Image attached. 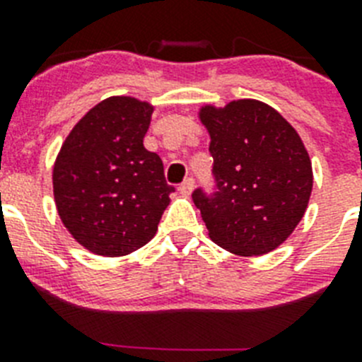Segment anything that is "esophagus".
Instances as JSON below:
<instances>
[{
  "label": "esophagus",
  "mask_w": 362,
  "mask_h": 362,
  "mask_svg": "<svg viewBox=\"0 0 362 362\" xmlns=\"http://www.w3.org/2000/svg\"><path fill=\"white\" fill-rule=\"evenodd\" d=\"M194 183H196V181H194V177H187L183 183L179 185V192H181L183 196H190L192 190H194Z\"/></svg>",
  "instance_id": "esophagus-1"
}]
</instances>
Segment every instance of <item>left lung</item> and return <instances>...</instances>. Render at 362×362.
<instances>
[{
    "mask_svg": "<svg viewBox=\"0 0 362 362\" xmlns=\"http://www.w3.org/2000/svg\"><path fill=\"white\" fill-rule=\"evenodd\" d=\"M210 134L216 192L192 197L214 243L238 255H263L286 241L305 216L313 175L292 124L268 105L239 99L201 108Z\"/></svg>",
    "mask_w": 362,
    "mask_h": 362,
    "instance_id": "left-lung-1",
    "label": "left lung"
}]
</instances>
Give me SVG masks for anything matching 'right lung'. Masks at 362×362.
Masks as SVG:
<instances>
[{
  "mask_svg": "<svg viewBox=\"0 0 362 362\" xmlns=\"http://www.w3.org/2000/svg\"><path fill=\"white\" fill-rule=\"evenodd\" d=\"M153 107L108 98L86 112L54 165V199L72 238L98 255L132 254L158 232L174 187L143 146Z\"/></svg>",
  "mask_w": 362,
  "mask_h": 362,
  "instance_id": "1",
  "label": "right lung"
}]
</instances>
